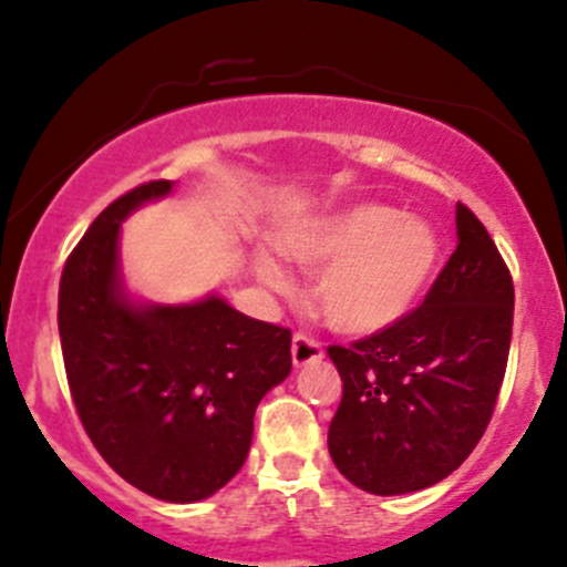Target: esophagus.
<instances>
[{
  "label": "esophagus",
  "instance_id": "1",
  "mask_svg": "<svg viewBox=\"0 0 567 567\" xmlns=\"http://www.w3.org/2000/svg\"><path fill=\"white\" fill-rule=\"evenodd\" d=\"M324 349L322 343L313 341V338L308 336H295V341H291V363L297 365V369H306V365L317 363V360H322Z\"/></svg>",
  "mask_w": 567,
  "mask_h": 567
}]
</instances>
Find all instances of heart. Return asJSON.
I'll return each instance as SVG.
<instances>
[{
	"instance_id": "obj_1",
	"label": "heart",
	"mask_w": 567,
	"mask_h": 567,
	"mask_svg": "<svg viewBox=\"0 0 567 567\" xmlns=\"http://www.w3.org/2000/svg\"><path fill=\"white\" fill-rule=\"evenodd\" d=\"M284 256L319 272L313 302L332 330L373 336L406 319L436 276L442 240L434 226L379 202H360L322 213L286 229ZM261 284L284 291V267L259 254Z\"/></svg>"
}]
</instances>
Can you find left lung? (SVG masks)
<instances>
[{"label":"left lung","mask_w":567,"mask_h":567,"mask_svg":"<svg viewBox=\"0 0 567 567\" xmlns=\"http://www.w3.org/2000/svg\"><path fill=\"white\" fill-rule=\"evenodd\" d=\"M458 245L417 311L330 347L343 382L332 464L377 497L445 481L481 442L505 377L513 281L486 226L456 204Z\"/></svg>","instance_id":"left-lung-1"}]
</instances>
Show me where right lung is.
<instances>
[{
  "mask_svg": "<svg viewBox=\"0 0 567 567\" xmlns=\"http://www.w3.org/2000/svg\"><path fill=\"white\" fill-rule=\"evenodd\" d=\"M174 183L138 185L109 204L60 281V341L84 431L131 486L163 502H202L240 472L259 401L291 371V332L250 319L218 291L150 302L122 276V224Z\"/></svg>",
  "mask_w": 567,
  "mask_h": 567,
  "instance_id": "add662e5",
  "label": "right lung"
}]
</instances>
